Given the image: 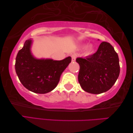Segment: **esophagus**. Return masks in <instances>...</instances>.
I'll list each match as a JSON object with an SVG mask.
<instances>
[{
    "mask_svg": "<svg viewBox=\"0 0 133 133\" xmlns=\"http://www.w3.org/2000/svg\"><path fill=\"white\" fill-rule=\"evenodd\" d=\"M71 61L72 62H75V59H76V58H77V55L75 54H72L71 55Z\"/></svg>",
    "mask_w": 133,
    "mask_h": 133,
    "instance_id": "34e87169",
    "label": "esophagus"
}]
</instances>
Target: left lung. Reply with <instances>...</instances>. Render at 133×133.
Wrapping results in <instances>:
<instances>
[{
    "label": "left lung",
    "mask_w": 133,
    "mask_h": 133,
    "mask_svg": "<svg viewBox=\"0 0 133 133\" xmlns=\"http://www.w3.org/2000/svg\"><path fill=\"white\" fill-rule=\"evenodd\" d=\"M80 66L78 81L84 91L98 94L108 91L119 77V58L109 43L102 42L97 51L85 58H78Z\"/></svg>",
    "instance_id": "left-lung-1"
}]
</instances>
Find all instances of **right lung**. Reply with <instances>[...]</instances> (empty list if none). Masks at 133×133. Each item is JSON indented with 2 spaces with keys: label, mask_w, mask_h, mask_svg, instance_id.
I'll use <instances>...</instances> for the list:
<instances>
[{
  "label": "right lung",
  "mask_w": 133,
  "mask_h": 133,
  "mask_svg": "<svg viewBox=\"0 0 133 133\" xmlns=\"http://www.w3.org/2000/svg\"><path fill=\"white\" fill-rule=\"evenodd\" d=\"M31 39L27 40L19 51L15 71L27 89L35 93L46 94L58 85L62 73L71 62V58L69 56L62 61L36 59L31 53Z\"/></svg>",
  "instance_id": "add662e5"
}]
</instances>
